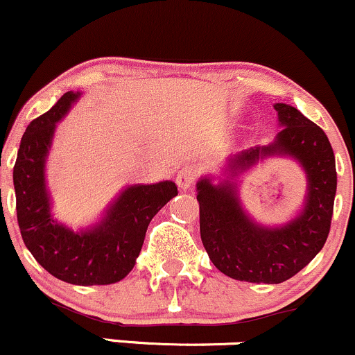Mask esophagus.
I'll list each match as a JSON object with an SVG mask.
<instances>
[{"mask_svg": "<svg viewBox=\"0 0 355 355\" xmlns=\"http://www.w3.org/2000/svg\"><path fill=\"white\" fill-rule=\"evenodd\" d=\"M194 179H196V167L186 166V167H182V169L178 173L176 182H178L179 188L184 189V191H186V189L191 188Z\"/></svg>", "mask_w": 355, "mask_h": 355, "instance_id": "34e87169", "label": "esophagus"}]
</instances>
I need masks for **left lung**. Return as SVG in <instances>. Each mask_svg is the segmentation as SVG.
<instances>
[{"mask_svg": "<svg viewBox=\"0 0 355 355\" xmlns=\"http://www.w3.org/2000/svg\"><path fill=\"white\" fill-rule=\"evenodd\" d=\"M281 128L272 144L252 147L228 161L227 179L196 184L201 242L215 268L247 283L279 284L310 264L325 245L337 191L335 155L325 132L295 106L276 103ZM270 155L295 158L307 174L304 209L281 227L254 223L239 203L233 178Z\"/></svg>", "mask_w": 355, "mask_h": 355, "instance_id": "left-lung-1", "label": "left lung"}]
</instances>
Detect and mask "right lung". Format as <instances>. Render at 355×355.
Instances as JSON below:
<instances>
[{"mask_svg": "<svg viewBox=\"0 0 355 355\" xmlns=\"http://www.w3.org/2000/svg\"><path fill=\"white\" fill-rule=\"evenodd\" d=\"M79 96L81 93L67 91L47 113L30 121L21 137L13 167L18 227L26 249L57 279L78 286L113 284L133 269L148 223L178 196V186L173 181L128 186L100 222L85 230L74 232L54 220L45 184V159L57 121Z\"/></svg>", "mask_w": 355, "mask_h": 355, "instance_id": "add662e5", "label": "right lung"}]
</instances>
